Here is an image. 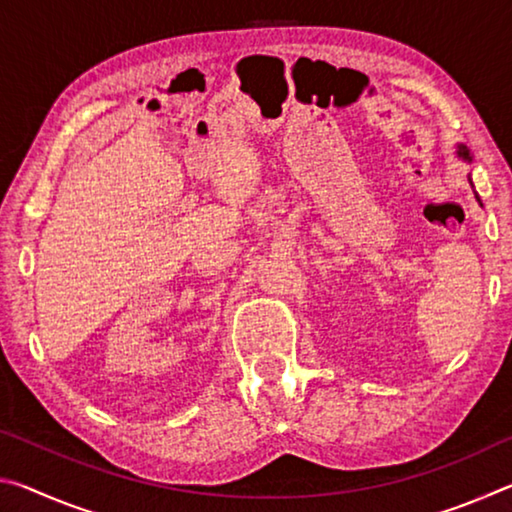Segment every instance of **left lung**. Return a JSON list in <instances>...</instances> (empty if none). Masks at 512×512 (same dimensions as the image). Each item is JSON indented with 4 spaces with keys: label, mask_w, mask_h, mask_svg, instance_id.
Returning a JSON list of instances; mask_svg holds the SVG:
<instances>
[{
    "label": "left lung",
    "mask_w": 512,
    "mask_h": 512,
    "mask_svg": "<svg viewBox=\"0 0 512 512\" xmlns=\"http://www.w3.org/2000/svg\"><path fill=\"white\" fill-rule=\"evenodd\" d=\"M456 155L458 158H461L463 162H467V164H472V153H470V149H467L465 144H456ZM467 180H470V185H472V178L467 176ZM474 187V185H472ZM476 201H479V205L483 207V203H481V198H479V194H476Z\"/></svg>",
    "instance_id": "8db88e82"
}]
</instances>
